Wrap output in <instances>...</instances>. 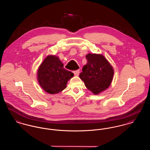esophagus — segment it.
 <instances>
[{
    "instance_id": "obj_1",
    "label": "esophagus",
    "mask_w": 150,
    "mask_h": 150,
    "mask_svg": "<svg viewBox=\"0 0 150 150\" xmlns=\"http://www.w3.org/2000/svg\"><path fill=\"white\" fill-rule=\"evenodd\" d=\"M74 72V75H75V76H78L79 74V73H80V71L78 70H76V71H73Z\"/></svg>"
}]
</instances>
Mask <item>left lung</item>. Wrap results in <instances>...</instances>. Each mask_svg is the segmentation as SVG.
Wrapping results in <instances>:
<instances>
[{
    "label": "left lung",
    "instance_id": "obj_1",
    "mask_svg": "<svg viewBox=\"0 0 150 150\" xmlns=\"http://www.w3.org/2000/svg\"><path fill=\"white\" fill-rule=\"evenodd\" d=\"M87 63L79 77L86 87L94 94H98L107 89L112 81L114 70L106 57L101 54L88 53Z\"/></svg>",
    "mask_w": 150,
    "mask_h": 150
}]
</instances>
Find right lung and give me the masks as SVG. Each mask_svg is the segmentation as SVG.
Returning a JSON list of instances; mask_svg holds the SVG:
<instances>
[{"label": "right lung", "instance_id": "1", "mask_svg": "<svg viewBox=\"0 0 150 150\" xmlns=\"http://www.w3.org/2000/svg\"><path fill=\"white\" fill-rule=\"evenodd\" d=\"M74 74L66 70L64 64L55 55H48L37 71V80L43 90L50 94H55L64 90L68 81Z\"/></svg>", "mask_w": 150, "mask_h": 150}]
</instances>
